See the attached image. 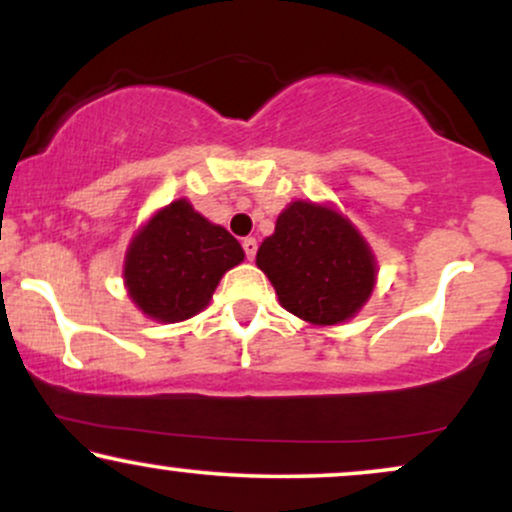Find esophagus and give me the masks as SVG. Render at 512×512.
<instances>
[{"instance_id":"esophagus-1","label":"esophagus","mask_w":512,"mask_h":512,"mask_svg":"<svg viewBox=\"0 0 512 512\" xmlns=\"http://www.w3.org/2000/svg\"><path fill=\"white\" fill-rule=\"evenodd\" d=\"M243 250H245V255H248V260H255V255H257V240H255V238H245V240H243Z\"/></svg>"}]
</instances>
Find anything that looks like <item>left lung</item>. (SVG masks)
Instances as JSON below:
<instances>
[{
    "label": "left lung",
    "instance_id": "left-lung-1",
    "mask_svg": "<svg viewBox=\"0 0 512 512\" xmlns=\"http://www.w3.org/2000/svg\"><path fill=\"white\" fill-rule=\"evenodd\" d=\"M255 262L272 281L281 308L317 327L356 317L378 281L368 240L330 202H291Z\"/></svg>",
    "mask_w": 512,
    "mask_h": 512
}]
</instances>
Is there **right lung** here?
Returning <instances> with one entry per match:
<instances>
[{
	"label": "right lung",
	"mask_w": 512,
	"mask_h": 512,
	"mask_svg": "<svg viewBox=\"0 0 512 512\" xmlns=\"http://www.w3.org/2000/svg\"><path fill=\"white\" fill-rule=\"evenodd\" d=\"M243 260L238 240L180 197L154 211L129 240L122 279L146 317L170 325L202 313L221 276Z\"/></svg>",
	"instance_id": "right-lung-1"
}]
</instances>
